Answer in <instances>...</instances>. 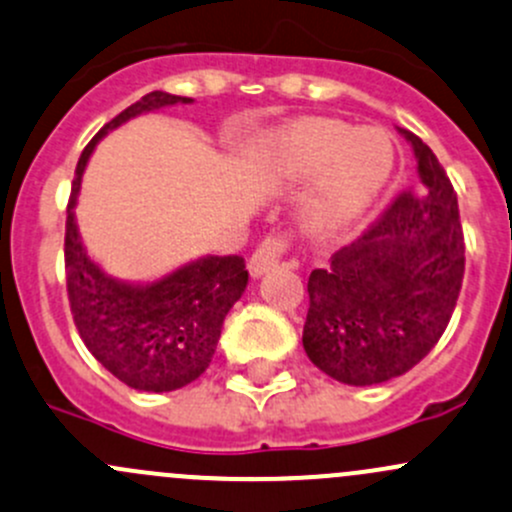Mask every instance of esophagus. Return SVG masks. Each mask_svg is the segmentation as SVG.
I'll use <instances>...</instances> for the list:
<instances>
[{
	"label": "esophagus",
	"mask_w": 512,
	"mask_h": 512,
	"mask_svg": "<svg viewBox=\"0 0 512 512\" xmlns=\"http://www.w3.org/2000/svg\"><path fill=\"white\" fill-rule=\"evenodd\" d=\"M284 250H287V242H284L282 238H274V235L262 242V245L257 247L250 257L252 277H262V274L272 272L274 267H279V260H282Z\"/></svg>",
	"instance_id": "34e87169"
}]
</instances>
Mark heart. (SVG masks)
Returning <instances> with one entry per match:
<instances>
[{
    "label": "heart",
    "mask_w": 512,
    "mask_h": 512,
    "mask_svg": "<svg viewBox=\"0 0 512 512\" xmlns=\"http://www.w3.org/2000/svg\"><path fill=\"white\" fill-rule=\"evenodd\" d=\"M260 159L284 179L314 176L297 203L299 225L311 235H333L383 193L395 169V144L380 127L309 117L272 134Z\"/></svg>",
    "instance_id": "heart-1"
}]
</instances>
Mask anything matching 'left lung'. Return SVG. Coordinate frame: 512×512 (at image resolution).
Wrapping results in <instances>:
<instances>
[{"mask_svg":"<svg viewBox=\"0 0 512 512\" xmlns=\"http://www.w3.org/2000/svg\"><path fill=\"white\" fill-rule=\"evenodd\" d=\"M417 159V184L383 218L309 274L304 351L346 385L405 375L441 338L464 279L454 186L432 149L397 127Z\"/></svg>","mask_w":512,"mask_h":512,"instance_id":"obj_1","label":"left lung"}]
</instances>
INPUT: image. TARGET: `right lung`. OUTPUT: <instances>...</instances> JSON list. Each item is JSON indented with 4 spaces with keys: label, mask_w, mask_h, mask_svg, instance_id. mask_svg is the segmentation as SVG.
Listing matches in <instances>:
<instances>
[{
    "label": "right lung",
    "mask_w": 512,
    "mask_h": 512,
    "mask_svg": "<svg viewBox=\"0 0 512 512\" xmlns=\"http://www.w3.org/2000/svg\"><path fill=\"white\" fill-rule=\"evenodd\" d=\"M191 102L154 90L107 122L80 154L68 201L66 279L73 321L88 351L117 380L144 392L179 390L206 373L225 316L250 279L245 260L203 255L147 282L120 279L90 257L75 206L100 139L134 117Z\"/></svg>",
    "instance_id": "1"
}]
</instances>
